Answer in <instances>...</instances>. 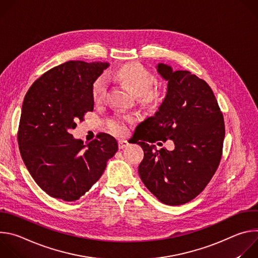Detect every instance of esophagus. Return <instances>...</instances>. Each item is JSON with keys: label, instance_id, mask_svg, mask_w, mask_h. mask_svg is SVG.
I'll return each mask as SVG.
<instances>
[{"label": "esophagus", "instance_id": "34e87169", "mask_svg": "<svg viewBox=\"0 0 258 258\" xmlns=\"http://www.w3.org/2000/svg\"><path fill=\"white\" fill-rule=\"evenodd\" d=\"M128 145H130L128 142L125 141V140H119V141H118V147H119V149H124V148H126V147H127Z\"/></svg>", "mask_w": 258, "mask_h": 258}]
</instances>
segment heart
Here are the masks:
<instances>
[{
    "instance_id": "b5f03b06",
    "label": "heart",
    "mask_w": 258,
    "mask_h": 258,
    "mask_svg": "<svg viewBox=\"0 0 258 258\" xmlns=\"http://www.w3.org/2000/svg\"><path fill=\"white\" fill-rule=\"evenodd\" d=\"M114 78L128 92L137 96L145 106H156L162 99V91L152 88L155 83L154 75L139 63H130L117 68L114 71ZM105 94L106 84L103 79H98L92 88L93 101L96 104L101 103ZM108 125L110 131L115 134H123L125 132V124L120 119L110 120Z\"/></svg>"
}]
</instances>
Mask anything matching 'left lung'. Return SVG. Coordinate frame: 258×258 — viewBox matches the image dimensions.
Segmentation results:
<instances>
[{"label": "left lung", "mask_w": 258, "mask_h": 258, "mask_svg": "<svg viewBox=\"0 0 258 258\" xmlns=\"http://www.w3.org/2000/svg\"><path fill=\"white\" fill-rule=\"evenodd\" d=\"M167 91L154 116L141 122L137 143L144 150L139 174L144 185L167 205L198 196L216 171L223 153L225 122L207 83L187 70L158 63ZM140 141H139L138 140ZM171 139L175 149H156L153 142Z\"/></svg>", "instance_id": "1"}]
</instances>
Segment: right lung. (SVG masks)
Segmentation results:
<instances>
[{"label": "right lung", "mask_w": 258, "mask_h": 258, "mask_svg": "<svg viewBox=\"0 0 258 258\" xmlns=\"http://www.w3.org/2000/svg\"><path fill=\"white\" fill-rule=\"evenodd\" d=\"M108 66L65 62L44 73L24 97L17 135L20 154L32 178L53 198L80 199L118 150L108 134H99L87 145L70 134L77 120L94 110L93 84Z\"/></svg>", "instance_id": "right-lung-1"}]
</instances>
